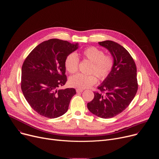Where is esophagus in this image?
I'll list each match as a JSON object with an SVG mask.
<instances>
[{
  "instance_id": "obj_1",
  "label": "esophagus",
  "mask_w": 159,
  "mask_h": 159,
  "mask_svg": "<svg viewBox=\"0 0 159 159\" xmlns=\"http://www.w3.org/2000/svg\"><path fill=\"white\" fill-rule=\"evenodd\" d=\"M83 91H84V90H82V89H76V92H77V93H82Z\"/></svg>"
}]
</instances>
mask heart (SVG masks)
Masks as SVG:
<instances>
[{
    "mask_svg": "<svg viewBox=\"0 0 159 159\" xmlns=\"http://www.w3.org/2000/svg\"><path fill=\"white\" fill-rule=\"evenodd\" d=\"M82 57L92 62L89 72L93 74L84 75L77 74L69 79L70 85L80 89L89 88L97 82V78L104 80L109 77L115 65V60L111 55H106L104 51L95 47L85 48L81 53ZM79 58L75 53L66 57L65 60L66 70L70 74H74L78 70Z\"/></svg>",
    "mask_w": 159,
    "mask_h": 159,
    "instance_id": "heart-1",
    "label": "heart"
}]
</instances>
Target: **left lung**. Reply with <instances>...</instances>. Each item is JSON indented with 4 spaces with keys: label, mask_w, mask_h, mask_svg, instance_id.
I'll list each match as a JSON object with an SVG mask.
<instances>
[{
    "label": "left lung",
    "mask_w": 159,
    "mask_h": 159,
    "mask_svg": "<svg viewBox=\"0 0 159 159\" xmlns=\"http://www.w3.org/2000/svg\"><path fill=\"white\" fill-rule=\"evenodd\" d=\"M99 44L111 53L115 65L109 77L98 87L99 91L94 92V98L87 103V107L93 114L107 119L123 112L137 94V66L129 52L120 44L109 40Z\"/></svg>",
    "instance_id": "8db88e82"
}]
</instances>
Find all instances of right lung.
Here are the masks:
<instances>
[{
	"mask_svg": "<svg viewBox=\"0 0 159 159\" xmlns=\"http://www.w3.org/2000/svg\"><path fill=\"white\" fill-rule=\"evenodd\" d=\"M77 48V43L51 39L38 44L25 60L21 89L28 104L39 115L55 118L67 111L75 89L58 88L67 80L65 58Z\"/></svg>",
	"mask_w": 159,
	"mask_h": 159,
	"instance_id": "add662e5",
	"label": "right lung"
}]
</instances>
